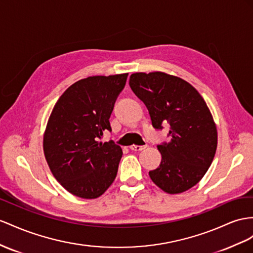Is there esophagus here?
<instances>
[{
	"mask_svg": "<svg viewBox=\"0 0 253 253\" xmlns=\"http://www.w3.org/2000/svg\"><path fill=\"white\" fill-rule=\"evenodd\" d=\"M146 147V145H130V150L131 151H137V152H140L142 150H144V148Z\"/></svg>",
	"mask_w": 253,
	"mask_h": 253,
	"instance_id": "34e87169",
	"label": "esophagus"
}]
</instances>
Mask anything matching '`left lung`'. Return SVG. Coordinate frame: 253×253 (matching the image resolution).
I'll return each instance as SVG.
<instances>
[{"instance_id":"obj_1","label":"left lung","mask_w":253,"mask_h":253,"mask_svg":"<svg viewBox=\"0 0 253 253\" xmlns=\"http://www.w3.org/2000/svg\"><path fill=\"white\" fill-rule=\"evenodd\" d=\"M132 92L144 102L154 128L169 123L171 140L159 144L161 163L150 177L170 194L197 185L211 167L217 148V128L203 97L190 83L161 71L135 73Z\"/></svg>"}]
</instances>
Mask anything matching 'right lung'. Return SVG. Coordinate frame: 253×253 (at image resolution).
Instances as JSON below:
<instances>
[{
  "label": "right lung",
  "mask_w": 253,
  "mask_h": 253,
  "mask_svg": "<svg viewBox=\"0 0 253 253\" xmlns=\"http://www.w3.org/2000/svg\"><path fill=\"white\" fill-rule=\"evenodd\" d=\"M128 74L93 76L70 85L56 101L43 133V153L51 172L65 189L96 199L116 177L122 148L111 140L110 115Z\"/></svg>",
  "instance_id": "obj_1"
}]
</instances>
